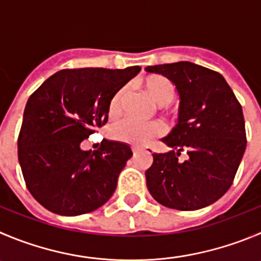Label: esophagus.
<instances>
[{
  "label": "esophagus",
  "instance_id": "esophagus-1",
  "mask_svg": "<svg viewBox=\"0 0 261 261\" xmlns=\"http://www.w3.org/2000/svg\"><path fill=\"white\" fill-rule=\"evenodd\" d=\"M131 149H133V153H134V154H136V153L139 152V149H138V148H136V147H133V148H131Z\"/></svg>",
  "mask_w": 261,
  "mask_h": 261
}]
</instances>
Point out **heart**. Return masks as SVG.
<instances>
[{"label":"heart","instance_id":"obj_1","mask_svg":"<svg viewBox=\"0 0 261 261\" xmlns=\"http://www.w3.org/2000/svg\"><path fill=\"white\" fill-rule=\"evenodd\" d=\"M143 87L147 94L160 106H167L171 103L176 96V87L169 79L160 74H152L142 82ZM126 89H119L112 96L109 101V116L117 117L122 111L123 99H125ZM164 126L157 121L150 122H139L135 119H123L114 123L111 127L112 138L119 142L128 143V144L144 145L152 142L153 139L162 135Z\"/></svg>","mask_w":261,"mask_h":261}]
</instances>
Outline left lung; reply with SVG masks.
Here are the masks:
<instances>
[{
	"instance_id": "left-lung-1",
	"label": "left lung",
	"mask_w": 261,
	"mask_h": 261,
	"mask_svg": "<svg viewBox=\"0 0 261 261\" xmlns=\"http://www.w3.org/2000/svg\"><path fill=\"white\" fill-rule=\"evenodd\" d=\"M180 97L179 118L162 142L172 150L153 153L145 171L158 203L181 211L206 207L230 188L246 149L242 107L220 73L191 62L149 65ZM186 150L189 158L179 161Z\"/></svg>"
}]
</instances>
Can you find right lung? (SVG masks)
I'll use <instances>...</instances> for the list:
<instances>
[{
	"label": "right lung",
	"mask_w": 261,
	"mask_h": 261,
	"mask_svg": "<svg viewBox=\"0 0 261 261\" xmlns=\"http://www.w3.org/2000/svg\"><path fill=\"white\" fill-rule=\"evenodd\" d=\"M140 67L63 69L27 101L18 158L27 188L54 214L75 216L103 206L133 155L125 143L106 140L97 150L81 143L106 125L112 96Z\"/></svg>",
	"instance_id": "obj_1"
}]
</instances>
